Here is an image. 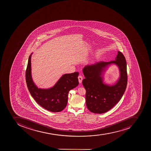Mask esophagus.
Wrapping results in <instances>:
<instances>
[{"instance_id":"obj_1","label":"esophagus","mask_w":151,"mask_h":151,"mask_svg":"<svg viewBox=\"0 0 151 151\" xmlns=\"http://www.w3.org/2000/svg\"><path fill=\"white\" fill-rule=\"evenodd\" d=\"M78 81L79 83H82V80H83V77L81 76H79L78 77Z\"/></svg>"}]
</instances>
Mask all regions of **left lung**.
Returning a JSON list of instances; mask_svg holds the SVG:
<instances>
[{
	"instance_id": "1",
	"label": "left lung",
	"mask_w": 151,
	"mask_h": 151,
	"mask_svg": "<svg viewBox=\"0 0 151 151\" xmlns=\"http://www.w3.org/2000/svg\"><path fill=\"white\" fill-rule=\"evenodd\" d=\"M119 68L120 76L116 83L108 85L103 83V75L111 64ZM85 79L82 81L86 90V104L91 112L102 114L108 111L122 97L127 86V75L126 58L118 51L114 60L96 62L83 69Z\"/></svg>"
}]
</instances>
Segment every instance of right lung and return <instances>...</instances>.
Here are the masks:
<instances>
[{"label": "right lung", "instance_id": "add662e5", "mask_svg": "<svg viewBox=\"0 0 151 151\" xmlns=\"http://www.w3.org/2000/svg\"><path fill=\"white\" fill-rule=\"evenodd\" d=\"M29 56L25 73L26 84L37 104L50 111L58 112L65 108L69 91L78 86V72L63 75L56 84L49 89L38 88L32 80L31 73V57Z\"/></svg>", "mask_w": 151, "mask_h": 151}]
</instances>
